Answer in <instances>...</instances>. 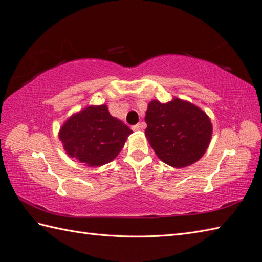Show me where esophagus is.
I'll use <instances>...</instances> for the list:
<instances>
[{"label": "esophagus", "mask_w": 262, "mask_h": 262, "mask_svg": "<svg viewBox=\"0 0 262 262\" xmlns=\"http://www.w3.org/2000/svg\"><path fill=\"white\" fill-rule=\"evenodd\" d=\"M142 129H144V123H138V124L132 126L133 131H139V130H142Z\"/></svg>", "instance_id": "esophagus-1"}]
</instances>
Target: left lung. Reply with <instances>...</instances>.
Masks as SVG:
<instances>
[{
  "mask_svg": "<svg viewBox=\"0 0 262 262\" xmlns=\"http://www.w3.org/2000/svg\"><path fill=\"white\" fill-rule=\"evenodd\" d=\"M146 137L158 158L183 168L200 160L212 138L211 120L204 111L175 97L168 103L154 100L146 112Z\"/></svg>",
  "mask_w": 262,
  "mask_h": 262,
  "instance_id": "obj_1",
  "label": "left lung"
}]
</instances>
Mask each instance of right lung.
<instances>
[{"label":"right lung","mask_w":262,"mask_h":262,"mask_svg":"<svg viewBox=\"0 0 262 262\" xmlns=\"http://www.w3.org/2000/svg\"><path fill=\"white\" fill-rule=\"evenodd\" d=\"M130 127L114 118L107 106L91 105L72 115L59 131L66 154L90 167L112 161L123 148Z\"/></svg>","instance_id":"1"}]
</instances>
